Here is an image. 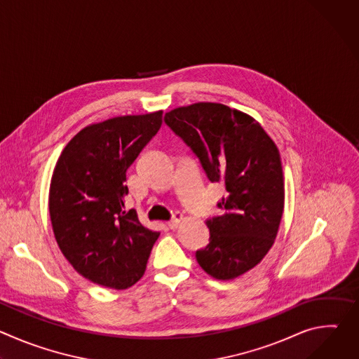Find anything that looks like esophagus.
I'll return each mask as SVG.
<instances>
[{
	"label": "esophagus",
	"instance_id": "obj_1",
	"mask_svg": "<svg viewBox=\"0 0 359 359\" xmlns=\"http://www.w3.org/2000/svg\"><path fill=\"white\" fill-rule=\"evenodd\" d=\"M183 215H180V213H176L175 216H173V219L168 223V226H169V229H172V230H175V229H177L179 227V224L183 222Z\"/></svg>",
	"mask_w": 359,
	"mask_h": 359
}]
</instances>
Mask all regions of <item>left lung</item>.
<instances>
[{
	"mask_svg": "<svg viewBox=\"0 0 359 359\" xmlns=\"http://www.w3.org/2000/svg\"><path fill=\"white\" fill-rule=\"evenodd\" d=\"M166 125L193 150L213 183L226 187L219 216L206 220L209 244L196 260L209 276L233 280L257 266L274 244L283 210L280 151L250 115L198 102L165 115Z\"/></svg>",
	"mask_w": 359,
	"mask_h": 359,
	"instance_id": "obj_1",
	"label": "left lung"
}]
</instances>
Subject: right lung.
I'll list each match as a JSON object with an SVG mask.
<instances>
[{
	"label": "right lung",
	"mask_w": 359,
	"mask_h": 359,
	"mask_svg": "<svg viewBox=\"0 0 359 359\" xmlns=\"http://www.w3.org/2000/svg\"><path fill=\"white\" fill-rule=\"evenodd\" d=\"M162 111L118 116L78 132L62 150L49 186L55 240L89 281L125 290L144 274L158 231L125 210L126 170L162 126Z\"/></svg>",
	"instance_id": "right-lung-1"
}]
</instances>
